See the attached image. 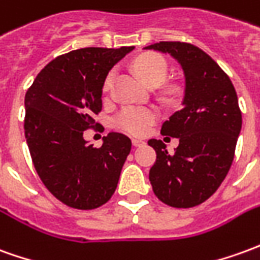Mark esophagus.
<instances>
[{
	"mask_svg": "<svg viewBox=\"0 0 260 260\" xmlns=\"http://www.w3.org/2000/svg\"><path fill=\"white\" fill-rule=\"evenodd\" d=\"M132 145H134V146H143V145H145V141L138 139V138H134V139H132Z\"/></svg>",
	"mask_w": 260,
	"mask_h": 260,
	"instance_id": "esophagus-1",
	"label": "esophagus"
}]
</instances>
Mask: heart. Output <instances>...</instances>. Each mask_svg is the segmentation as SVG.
Segmentation results:
<instances>
[{"label": "heart", "mask_w": 260, "mask_h": 260, "mask_svg": "<svg viewBox=\"0 0 260 260\" xmlns=\"http://www.w3.org/2000/svg\"><path fill=\"white\" fill-rule=\"evenodd\" d=\"M134 69L141 74L150 87L160 86L165 80L168 79L169 66L168 61L165 60L159 54H145L139 56L134 61ZM115 79V70H111L107 74L104 80V90H110ZM156 119V111L146 107H125L114 119V124L119 129L129 132L134 135H142L149 129V126L153 124Z\"/></svg>", "instance_id": "1"}]
</instances>
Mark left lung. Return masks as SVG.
Segmentation results:
<instances>
[{"instance_id": "1", "label": "left lung", "mask_w": 260, "mask_h": 260, "mask_svg": "<svg viewBox=\"0 0 260 260\" xmlns=\"http://www.w3.org/2000/svg\"><path fill=\"white\" fill-rule=\"evenodd\" d=\"M145 49L170 54L186 77L183 108L160 131L179 138V146L170 155L160 139L149 141L156 150L149 180L161 203L196 207L217 191L234 160L242 126L237 91L224 70L191 43L159 42Z\"/></svg>"}]
</instances>
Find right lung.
I'll list each match as a JSON object with an SVG mask.
<instances>
[{
    "mask_svg": "<svg viewBox=\"0 0 260 260\" xmlns=\"http://www.w3.org/2000/svg\"><path fill=\"white\" fill-rule=\"evenodd\" d=\"M134 46L84 48L61 54L43 67L25 95V138L41 180L63 204L92 210L117 188L131 152V139L110 132L94 148L83 132L103 108L108 72Z\"/></svg>",
    "mask_w": 260,
    "mask_h": 260,
    "instance_id": "1",
    "label": "right lung"
}]
</instances>
